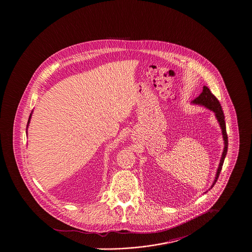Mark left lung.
Listing matches in <instances>:
<instances>
[{
  "label": "left lung",
  "instance_id": "left-lung-1",
  "mask_svg": "<svg viewBox=\"0 0 252 252\" xmlns=\"http://www.w3.org/2000/svg\"><path fill=\"white\" fill-rule=\"evenodd\" d=\"M192 104L194 105H200V106H204L205 108H209L211 110H213L216 114V119L220 125L221 131H222V135H223V141H224V149L221 155V159H220V163L216 172V179L213 182V185L211 186V188L214 187V185L216 184V181L218 180L219 174L221 172L223 163H224V159L226 157L227 154V149H228V136H227V132H226V124H225V116L223 113V110L221 108V105L219 103V101L216 99V96L211 92V90L207 87L204 86L203 87V92L195 99L192 101ZM210 188V189H211Z\"/></svg>",
  "mask_w": 252,
  "mask_h": 252
}]
</instances>
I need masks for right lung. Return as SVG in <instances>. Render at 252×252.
<instances>
[{
  "mask_svg": "<svg viewBox=\"0 0 252 252\" xmlns=\"http://www.w3.org/2000/svg\"><path fill=\"white\" fill-rule=\"evenodd\" d=\"M31 115H32V113L30 114V116H29V120H28V124H27V127H28V125H29V122H30V119H31Z\"/></svg>",
  "mask_w": 252,
  "mask_h": 252,
  "instance_id": "add662e5",
  "label": "right lung"
}]
</instances>
